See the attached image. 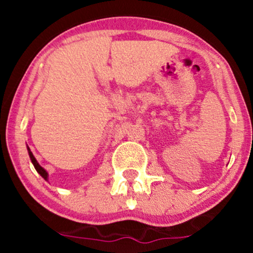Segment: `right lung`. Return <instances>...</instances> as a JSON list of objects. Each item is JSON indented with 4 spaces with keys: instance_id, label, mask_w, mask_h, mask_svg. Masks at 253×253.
Masks as SVG:
<instances>
[{
    "instance_id": "1",
    "label": "right lung",
    "mask_w": 253,
    "mask_h": 253,
    "mask_svg": "<svg viewBox=\"0 0 253 253\" xmlns=\"http://www.w3.org/2000/svg\"><path fill=\"white\" fill-rule=\"evenodd\" d=\"M28 153H30V158H31L32 163H33V165H34V168H36V170L38 171V172L40 173V175H42V177H43V178H45V179H47V172H46V170L43 169V168L40 167L39 163H38L37 159L34 158L33 153L31 152V150H30V149H28Z\"/></svg>"
}]
</instances>
